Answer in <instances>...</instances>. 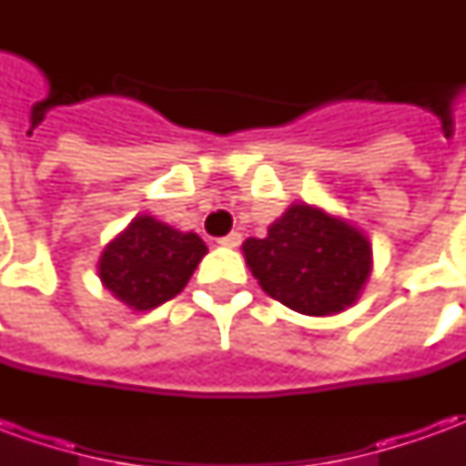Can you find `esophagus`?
Listing matches in <instances>:
<instances>
[{"label": "esophagus", "instance_id": "1", "mask_svg": "<svg viewBox=\"0 0 466 466\" xmlns=\"http://www.w3.org/2000/svg\"><path fill=\"white\" fill-rule=\"evenodd\" d=\"M219 244H222V247H229V249H234V247H239V244H242V234L239 232L227 234V237H222V239H219Z\"/></svg>", "mask_w": 466, "mask_h": 466}]
</instances>
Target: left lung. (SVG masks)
<instances>
[{"label": "left lung", "mask_w": 466, "mask_h": 466, "mask_svg": "<svg viewBox=\"0 0 466 466\" xmlns=\"http://www.w3.org/2000/svg\"><path fill=\"white\" fill-rule=\"evenodd\" d=\"M242 249L264 292L309 317L347 309L371 269L367 237L309 204H292L264 239H247Z\"/></svg>", "instance_id": "8db88e82"}]
</instances>
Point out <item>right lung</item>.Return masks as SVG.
Returning <instances> with one entry per match:
<instances>
[{"label": "right lung", "instance_id": "right-lung-1", "mask_svg": "<svg viewBox=\"0 0 466 466\" xmlns=\"http://www.w3.org/2000/svg\"><path fill=\"white\" fill-rule=\"evenodd\" d=\"M207 254L194 232H179L154 217H137L99 259V279L119 302L147 312L169 302Z\"/></svg>", "mask_w": 466, "mask_h": 466}]
</instances>
